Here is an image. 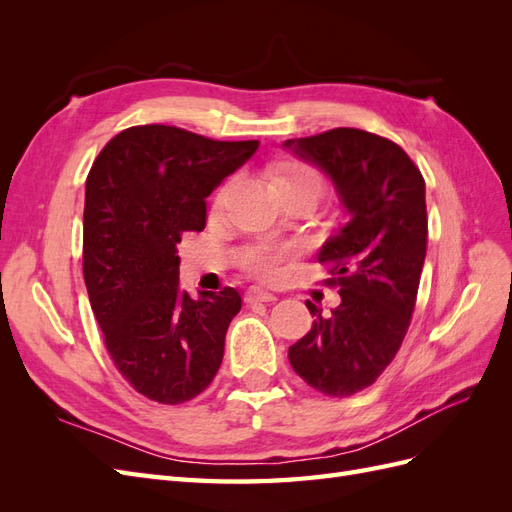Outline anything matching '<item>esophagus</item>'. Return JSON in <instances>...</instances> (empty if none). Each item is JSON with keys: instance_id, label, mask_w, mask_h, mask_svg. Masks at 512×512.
<instances>
[{"instance_id": "1", "label": "esophagus", "mask_w": 512, "mask_h": 512, "mask_svg": "<svg viewBox=\"0 0 512 512\" xmlns=\"http://www.w3.org/2000/svg\"><path fill=\"white\" fill-rule=\"evenodd\" d=\"M277 297L273 292H269V290H262V288H258V286H252V288H247V292H245V301L247 303H269V301H275Z\"/></svg>"}]
</instances>
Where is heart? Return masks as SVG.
<instances>
[{
  "label": "heart",
  "instance_id": "b5f03b06",
  "mask_svg": "<svg viewBox=\"0 0 512 512\" xmlns=\"http://www.w3.org/2000/svg\"><path fill=\"white\" fill-rule=\"evenodd\" d=\"M232 183L235 179H228L226 183L220 185V190L213 196V207L220 209L228 200V194L232 190ZM284 185H312V188H318L322 192V177L316 168L307 166V164H290L284 168L280 175H277V188H284ZM292 254L290 247L286 245H273V243H258L250 250H245L239 265L241 269L256 277V280L262 282H277L284 275V262Z\"/></svg>",
  "mask_w": 512,
  "mask_h": 512
}]
</instances>
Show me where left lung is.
I'll list each match as a JSON object with an SVG mask.
<instances>
[{"mask_svg":"<svg viewBox=\"0 0 512 512\" xmlns=\"http://www.w3.org/2000/svg\"><path fill=\"white\" fill-rule=\"evenodd\" d=\"M286 147L318 164L352 213L318 254L342 303L331 316L305 303L312 331L288 359L312 389L350 397L380 378L408 333L427 252L425 179L397 143L365 130L333 128Z\"/></svg>","mask_w":512,"mask_h":512,"instance_id":"left-lung-1","label":"left lung"}]
</instances>
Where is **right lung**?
<instances>
[{"mask_svg":"<svg viewBox=\"0 0 512 512\" xmlns=\"http://www.w3.org/2000/svg\"><path fill=\"white\" fill-rule=\"evenodd\" d=\"M258 149L149 123L119 132L91 164L83 213V277L104 346L136 393L166 406L218 374L235 288H179L177 245L200 232L205 198Z\"/></svg>","mask_w":512,"mask_h":512,"instance_id":"add662e5","label":"right lung"}]
</instances>
